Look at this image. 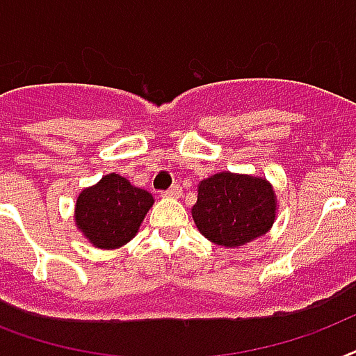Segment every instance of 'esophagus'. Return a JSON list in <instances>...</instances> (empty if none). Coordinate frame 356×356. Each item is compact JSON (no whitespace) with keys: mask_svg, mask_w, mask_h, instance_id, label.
Returning a JSON list of instances; mask_svg holds the SVG:
<instances>
[{"mask_svg":"<svg viewBox=\"0 0 356 356\" xmlns=\"http://www.w3.org/2000/svg\"><path fill=\"white\" fill-rule=\"evenodd\" d=\"M181 194H183V188H181L179 184H173L172 188H168L166 192H162V195H164V197H179Z\"/></svg>","mask_w":356,"mask_h":356,"instance_id":"esophagus-1","label":"esophagus"}]
</instances>
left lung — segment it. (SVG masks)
<instances>
[{
    "label": "left lung",
    "instance_id": "1",
    "mask_svg": "<svg viewBox=\"0 0 356 356\" xmlns=\"http://www.w3.org/2000/svg\"><path fill=\"white\" fill-rule=\"evenodd\" d=\"M275 211V192L266 179L220 172L200 183L192 218L211 242L238 248L268 233Z\"/></svg>",
    "mask_w": 356,
    "mask_h": 356
}]
</instances>
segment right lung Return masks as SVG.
<instances>
[{
    "label": "right lung",
    "mask_w": 356,
    "mask_h": 356,
    "mask_svg": "<svg viewBox=\"0 0 356 356\" xmlns=\"http://www.w3.org/2000/svg\"><path fill=\"white\" fill-rule=\"evenodd\" d=\"M153 207V195L136 188L118 173H108L85 188L75 203V225L94 248L116 249L138 233Z\"/></svg>",
    "instance_id": "add662e5"
}]
</instances>
